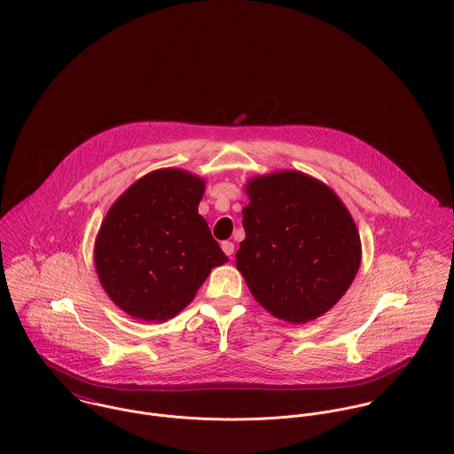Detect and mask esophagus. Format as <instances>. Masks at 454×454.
I'll use <instances>...</instances> for the list:
<instances>
[{"label":"esophagus","instance_id":"1","mask_svg":"<svg viewBox=\"0 0 454 454\" xmlns=\"http://www.w3.org/2000/svg\"><path fill=\"white\" fill-rule=\"evenodd\" d=\"M222 250H223V254H225L229 259H232V255H234V245H232L231 241H223V243H222Z\"/></svg>","mask_w":454,"mask_h":454}]
</instances>
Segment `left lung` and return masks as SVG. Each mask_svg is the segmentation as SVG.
Here are the masks:
<instances>
[{
    "mask_svg": "<svg viewBox=\"0 0 454 454\" xmlns=\"http://www.w3.org/2000/svg\"><path fill=\"white\" fill-rule=\"evenodd\" d=\"M245 241L236 267L272 317L308 324L332 309L353 283L362 243L353 216L324 182L301 171L248 180Z\"/></svg>",
    "mask_w": 454,
    "mask_h": 454,
    "instance_id": "1",
    "label": "left lung"
}]
</instances>
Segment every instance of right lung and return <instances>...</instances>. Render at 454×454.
<instances>
[{
	"mask_svg": "<svg viewBox=\"0 0 454 454\" xmlns=\"http://www.w3.org/2000/svg\"><path fill=\"white\" fill-rule=\"evenodd\" d=\"M202 194V178L166 168L136 180L108 209L94 265L108 297L132 318L176 317L211 269L229 260L197 211Z\"/></svg>",
	"mask_w": 454,
	"mask_h": 454,
	"instance_id": "right-lung-1",
	"label": "right lung"
}]
</instances>
